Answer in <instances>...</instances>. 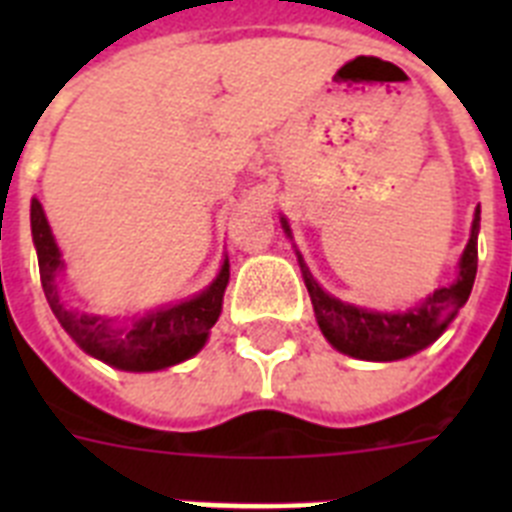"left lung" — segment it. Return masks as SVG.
<instances>
[{"instance_id": "8db88e82", "label": "left lung", "mask_w": 512, "mask_h": 512, "mask_svg": "<svg viewBox=\"0 0 512 512\" xmlns=\"http://www.w3.org/2000/svg\"><path fill=\"white\" fill-rule=\"evenodd\" d=\"M282 228L292 238V230H289L284 217ZM477 235L479 207L474 210L472 235H469L467 248L461 253L456 282L449 284V287L436 289L423 305L413 307L408 312L364 310V307L336 300L312 279L310 269H307L300 251H297L305 287L310 292L312 310H315V318H318L320 330H323V336L328 338L330 346L338 348L341 354L364 361H397L418 354L425 346H431L443 330L449 328L451 320L459 315V310L467 305L469 295H472L474 277H477Z\"/></svg>"}]
</instances>
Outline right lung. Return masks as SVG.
<instances>
[{
  "label": "right lung",
  "instance_id": "1",
  "mask_svg": "<svg viewBox=\"0 0 512 512\" xmlns=\"http://www.w3.org/2000/svg\"><path fill=\"white\" fill-rule=\"evenodd\" d=\"M30 228H33V243L38 251L45 300L61 328L79 343L81 351L122 372H158V369H169V366L192 359L207 343L210 328L223 310V295L230 279L228 259L223 261L220 274L212 279L210 287L194 295L192 300L148 312L128 325H115L112 318L87 315L61 300L58 295V274L63 271L61 251L38 200L30 202Z\"/></svg>",
  "mask_w": 512,
  "mask_h": 512
}]
</instances>
